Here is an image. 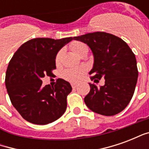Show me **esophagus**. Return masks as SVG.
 Here are the masks:
<instances>
[{
    "label": "esophagus",
    "mask_w": 149,
    "mask_h": 149,
    "mask_svg": "<svg viewBox=\"0 0 149 149\" xmlns=\"http://www.w3.org/2000/svg\"><path fill=\"white\" fill-rule=\"evenodd\" d=\"M72 88H76L77 87V85L76 84H72Z\"/></svg>",
    "instance_id": "obj_1"
}]
</instances>
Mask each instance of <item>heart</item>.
<instances>
[{
	"mask_svg": "<svg viewBox=\"0 0 149 149\" xmlns=\"http://www.w3.org/2000/svg\"><path fill=\"white\" fill-rule=\"evenodd\" d=\"M70 47H71L72 50L76 54H77L79 56L83 54V53H85V52L88 53L87 46L83 43L79 42V41H74L73 43H72ZM61 52H59L56 56V62L59 61V60L61 58ZM84 72H85V69L84 68H82V67L68 68V69L64 71L62 76L67 81H71V82H77L81 79V77L84 73Z\"/></svg>",
	"mask_w": 149,
	"mask_h": 149,
	"instance_id": "1",
	"label": "heart"
}]
</instances>
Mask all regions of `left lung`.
Instances as JSON below:
<instances>
[{
  "label": "left lung",
  "instance_id": "1",
  "mask_svg": "<svg viewBox=\"0 0 149 149\" xmlns=\"http://www.w3.org/2000/svg\"><path fill=\"white\" fill-rule=\"evenodd\" d=\"M87 44L93 53L94 64L89 72L90 92L84 103L93 112L104 116H114L125 109L134 94L137 82L136 60L132 49L121 38L104 32H95L73 37Z\"/></svg>",
  "mask_w": 149,
  "mask_h": 149
}]
</instances>
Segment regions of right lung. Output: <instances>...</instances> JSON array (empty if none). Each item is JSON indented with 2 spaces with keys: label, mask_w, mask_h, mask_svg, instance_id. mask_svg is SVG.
I'll list each match as a JSON object with an SVG mask.
<instances>
[{
  "label": "right lung",
  "mask_w": 149,
  "mask_h": 149,
  "mask_svg": "<svg viewBox=\"0 0 149 149\" xmlns=\"http://www.w3.org/2000/svg\"><path fill=\"white\" fill-rule=\"evenodd\" d=\"M72 37L54 40L35 38L23 44L9 61L5 86L13 105L27 121L47 125L60 118L67 108V96L72 87L58 79L56 84L42 86L41 79L51 77L56 69V56Z\"/></svg>",
  "instance_id": "obj_1"
}]
</instances>
